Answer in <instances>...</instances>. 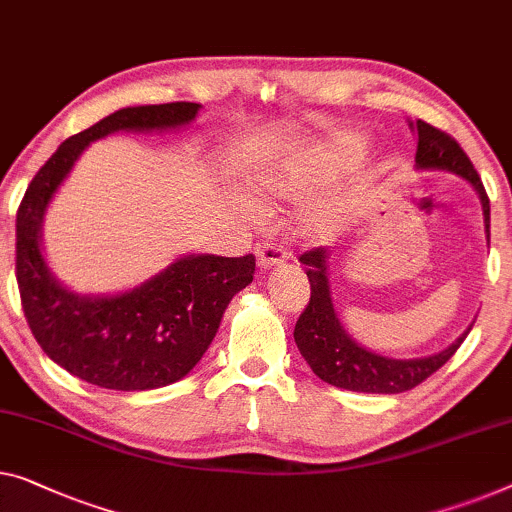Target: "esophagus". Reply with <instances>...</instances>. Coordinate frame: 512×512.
I'll return each instance as SVG.
<instances>
[{
    "label": "esophagus",
    "mask_w": 512,
    "mask_h": 512,
    "mask_svg": "<svg viewBox=\"0 0 512 512\" xmlns=\"http://www.w3.org/2000/svg\"><path fill=\"white\" fill-rule=\"evenodd\" d=\"M255 255H257V266L262 271L273 269V266H280L282 262H285V257H287L285 250H282L280 246H276V243H264V246H259L255 250Z\"/></svg>",
    "instance_id": "esophagus-1"
}]
</instances>
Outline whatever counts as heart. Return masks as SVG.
Masks as SVG:
<instances>
[{
  "label": "heart",
  "instance_id": "heart-1",
  "mask_svg": "<svg viewBox=\"0 0 512 512\" xmlns=\"http://www.w3.org/2000/svg\"><path fill=\"white\" fill-rule=\"evenodd\" d=\"M363 151V140L356 135L335 137L331 142L312 147L303 154L266 165L246 181V195L257 207L296 200V197L315 193L329 181L335 172L345 170ZM342 216L340 204L324 202L305 218V230L310 236H324L335 230Z\"/></svg>",
  "mask_w": 512,
  "mask_h": 512
}]
</instances>
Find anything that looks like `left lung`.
Wrapping results in <instances>:
<instances>
[{
	"instance_id": "left-lung-1",
	"label": "left lung",
	"mask_w": 512,
	"mask_h": 512,
	"mask_svg": "<svg viewBox=\"0 0 512 512\" xmlns=\"http://www.w3.org/2000/svg\"><path fill=\"white\" fill-rule=\"evenodd\" d=\"M409 128L418 135L416 167L418 170H446L464 181H469L480 197L485 218V234L490 241V200L460 144L451 135L439 131L425 121H409ZM331 253L326 248H315L299 257L305 264L310 280V303L303 310L294 329V340L301 356L308 361L315 375L326 384L347 388L356 393H404L421 384L432 372H437L451 358L471 331V324L453 345L441 349L439 354L423 358H391L358 345L345 331L338 319L331 294Z\"/></svg>"
}]
</instances>
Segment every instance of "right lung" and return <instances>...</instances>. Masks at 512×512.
Instances as JSON below:
<instances>
[{
    "instance_id": "right-lung-1",
    "label": "right lung",
    "mask_w": 512,
    "mask_h": 512,
    "mask_svg": "<svg viewBox=\"0 0 512 512\" xmlns=\"http://www.w3.org/2000/svg\"><path fill=\"white\" fill-rule=\"evenodd\" d=\"M200 103L121 108L68 137L22 197L15 218V278L38 345L61 368L112 391L174 384L200 363L227 305L253 282L255 257L183 255L119 294H78L45 262L43 218L52 197L91 142L105 135L163 133L190 126Z\"/></svg>"
}]
</instances>
